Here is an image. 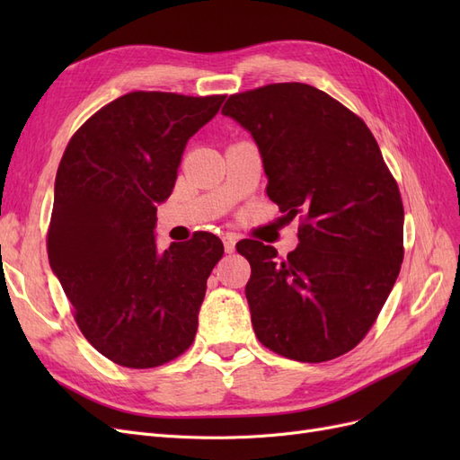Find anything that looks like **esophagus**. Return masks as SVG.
<instances>
[{"label":"esophagus","mask_w":460,"mask_h":460,"mask_svg":"<svg viewBox=\"0 0 460 460\" xmlns=\"http://www.w3.org/2000/svg\"><path fill=\"white\" fill-rule=\"evenodd\" d=\"M235 242H238V235L235 234H226L225 238H222V243H225V252L232 253L235 249Z\"/></svg>","instance_id":"esophagus-1"}]
</instances>
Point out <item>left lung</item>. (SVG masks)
<instances>
[{"label":"left lung","instance_id":"obj_1","mask_svg":"<svg viewBox=\"0 0 460 460\" xmlns=\"http://www.w3.org/2000/svg\"><path fill=\"white\" fill-rule=\"evenodd\" d=\"M222 115L259 146L267 196L299 218V245L243 240L245 297L270 351L324 363L351 351L378 318L402 262L401 193L365 120L326 92L280 82L234 93Z\"/></svg>","mask_w":460,"mask_h":460}]
</instances>
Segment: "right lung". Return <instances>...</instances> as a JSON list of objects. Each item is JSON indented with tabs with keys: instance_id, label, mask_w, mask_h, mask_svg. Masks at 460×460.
I'll use <instances>...</instances> for the list:
<instances>
[{
	"instance_id": "1",
	"label": "right lung",
	"mask_w": 460,
	"mask_h": 460,
	"mask_svg": "<svg viewBox=\"0 0 460 460\" xmlns=\"http://www.w3.org/2000/svg\"><path fill=\"white\" fill-rule=\"evenodd\" d=\"M225 97L130 92L93 113L63 153L48 257L80 332L115 365L155 368L196 338L225 245L196 232L159 253L153 228L188 140Z\"/></svg>"
}]
</instances>
